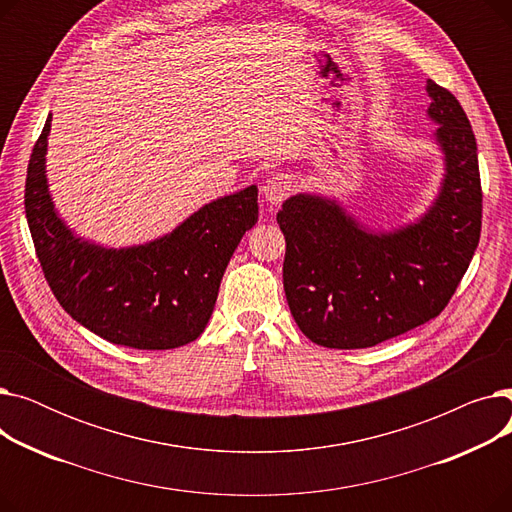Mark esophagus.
I'll list each match as a JSON object with an SVG mask.
<instances>
[{"label":"esophagus","instance_id":"34e87169","mask_svg":"<svg viewBox=\"0 0 512 512\" xmlns=\"http://www.w3.org/2000/svg\"><path fill=\"white\" fill-rule=\"evenodd\" d=\"M290 191H292V180L288 174H274L267 178L261 186V193H263L265 201L272 205L282 203L290 195Z\"/></svg>","mask_w":512,"mask_h":512}]
</instances>
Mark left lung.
I'll use <instances>...</instances> for the list:
<instances>
[{"label":"left lung","instance_id":"obj_1","mask_svg":"<svg viewBox=\"0 0 512 512\" xmlns=\"http://www.w3.org/2000/svg\"><path fill=\"white\" fill-rule=\"evenodd\" d=\"M427 116L446 174L421 220L371 232L336 201L294 195L278 211L284 292L301 332L328 348H367L438 317L461 284L481 234V180L469 118L427 80Z\"/></svg>","mask_w":512,"mask_h":512}]
</instances>
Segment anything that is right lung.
Here are the masks:
<instances>
[{
    "label": "right lung",
    "mask_w": 512,
    "mask_h": 512,
    "mask_svg": "<svg viewBox=\"0 0 512 512\" xmlns=\"http://www.w3.org/2000/svg\"><path fill=\"white\" fill-rule=\"evenodd\" d=\"M47 118L24 186V211L53 297L107 342L166 351L197 340L213 313L226 265L257 222V186L207 203L147 245L105 249L74 236L53 209L45 178Z\"/></svg>",
    "instance_id": "1"
}]
</instances>
